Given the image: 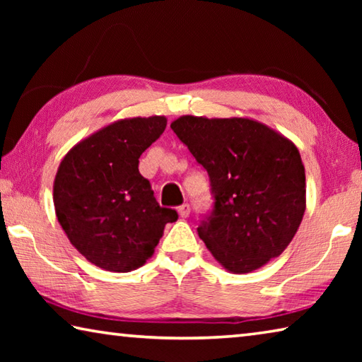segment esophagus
<instances>
[{
  "label": "esophagus",
  "instance_id": "1",
  "mask_svg": "<svg viewBox=\"0 0 362 362\" xmlns=\"http://www.w3.org/2000/svg\"><path fill=\"white\" fill-rule=\"evenodd\" d=\"M177 212H179V216L182 218H187L189 216V206L188 204H182L179 209H177Z\"/></svg>",
  "mask_w": 362,
  "mask_h": 362
}]
</instances>
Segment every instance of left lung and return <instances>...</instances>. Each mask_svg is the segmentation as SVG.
I'll list each match as a JSON object with an SVG mask.
<instances>
[{
  "instance_id": "1",
  "label": "left lung",
  "mask_w": 362,
  "mask_h": 362,
  "mask_svg": "<svg viewBox=\"0 0 362 362\" xmlns=\"http://www.w3.org/2000/svg\"><path fill=\"white\" fill-rule=\"evenodd\" d=\"M170 127L211 177L216 209L198 235L214 259L226 272L244 274L283 254L306 209L296 144L243 116L183 115Z\"/></svg>"
}]
</instances>
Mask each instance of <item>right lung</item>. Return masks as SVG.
Here are the masks:
<instances>
[{
  "mask_svg": "<svg viewBox=\"0 0 362 362\" xmlns=\"http://www.w3.org/2000/svg\"><path fill=\"white\" fill-rule=\"evenodd\" d=\"M166 116L124 118L95 131L59 164L54 207L66 238L86 260L107 272L137 269L155 254L177 212L161 207L139 158L166 129Z\"/></svg>",
  "mask_w": 362,
  "mask_h": 362,
  "instance_id": "add662e5",
  "label": "right lung"
}]
</instances>
